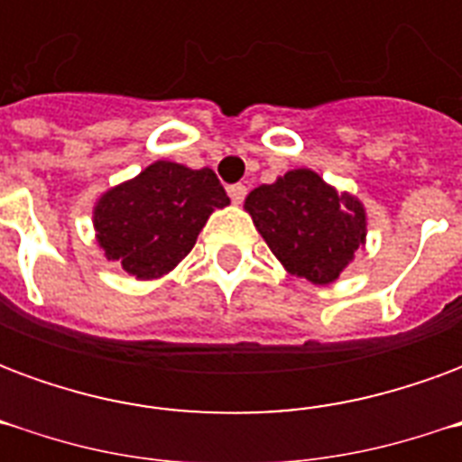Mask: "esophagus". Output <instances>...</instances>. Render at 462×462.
<instances>
[{"label":"esophagus","mask_w":462,"mask_h":462,"mask_svg":"<svg viewBox=\"0 0 462 462\" xmlns=\"http://www.w3.org/2000/svg\"><path fill=\"white\" fill-rule=\"evenodd\" d=\"M227 195H230V200L235 202V205H240V202L245 200V195H247V188H245L242 182H235V185L227 188Z\"/></svg>","instance_id":"34e87169"}]
</instances>
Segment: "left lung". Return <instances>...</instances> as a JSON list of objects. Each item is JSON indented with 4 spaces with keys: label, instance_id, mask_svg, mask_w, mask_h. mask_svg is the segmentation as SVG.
<instances>
[{
    "label": "left lung",
    "instance_id": "obj_1",
    "mask_svg": "<svg viewBox=\"0 0 462 462\" xmlns=\"http://www.w3.org/2000/svg\"><path fill=\"white\" fill-rule=\"evenodd\" d=\"M245 208L274 257L311 284L337 280L366 237L364 205L304 168L254 188Z\"/></svg>",
    "mask_w": 462,
    "mask_h": 462
}]
</instances>
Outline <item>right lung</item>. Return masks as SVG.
Instances as JSON below:
<instances>
[{
    "label": "right lung",
    "instance_id": "1",
    "mask_svg": "<svg viewBox=\"0 0 462 462\" xmlns=\"http://www.w3.org/2000/svg\"><path fill=\"white\" fill-rule=\"evenodd\" d=\"M227 202L230 198L210 168L190 171L158 161L98 200L94 210L98 245L128 274L152 280L192 250L210 212Z\"/></svg>",
    "mask_w": 462,
    "mask_h": 462
}]
</instances>
